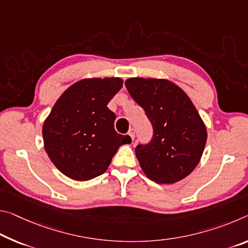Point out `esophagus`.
Instances as JSON below:
<instances>
[{"instance_id": "34e87169", "label": "esophagus", "mask_w": 248, "mask_h": 248, "mask_svg": "<svg viewBox=\"0 0 248 248\" xmlns=\"http://www.w3.org/2000/svg\"><path fill=\"white\" fill-rule=\"evenodd\" d=\"M128 136H129V138H130V140L133 141V139H135V130H133V129H130L128 132Z\"/></svg>"}]
</instances>
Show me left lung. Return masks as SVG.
Returning <instances> with one entry per match:
<instances>
[{
  "label": "left lung",
  "mask_w": 248,
  "mask_h": 248,
  "mask_svg": "<svg viewBox=\"0 0 248 248\" xmlns=\"http://www.w3.org/2000/svg\"><path fill=\"white\" fill-rule=\"evenodd\" d=\"M124 85L153 127L151 142L136 148L143 173L159 184L179 182L202 158L207 139L203 119L186 92L171 80L131 77Z\"/></svg>",
  "instance_id": "8db88e82"
}]
</instances>
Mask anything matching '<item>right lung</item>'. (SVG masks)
<instances>
[{"mask_svg":"<svg viewBox=\"0 0 248 248\" xmlns=\"http://www.w3.org/2000/svg\"><path fill=\"white\" fill-rule=\"evenodd\" d=\"M124 85L119 77H92L75 82L58 98L43 124L44 148L62 174L88 181L107 171L129 136L118 135L116 115L107 105Z\"/></svg>","mask_w":248,"mask_h":248,"instance_id":"add662e5","label":"right lung"}]
</instances>
